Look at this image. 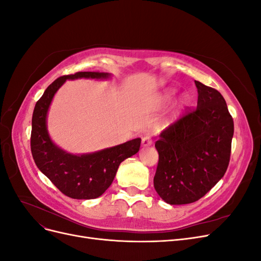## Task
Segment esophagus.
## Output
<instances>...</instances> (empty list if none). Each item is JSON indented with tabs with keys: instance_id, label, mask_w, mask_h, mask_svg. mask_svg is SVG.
Wrapping results in <instances>:
<instances>
[{
	"instance_id": "34e87169",
	"label": "esophagus",
	"mask_w": 261,
	"mask_h": 261,
	"mask_svg": "<svg viewBox=\"0 0 261 261\" xmlns=\"http://www.w3.org/2000/svg\"><path fill=\"white\" fill-rule=\"evenodd\" d=\"M141 144H143V147H149L152 145V139L150 138L149 136H146L143 138V140H141Z\"/></svg>"
}]
</instances>
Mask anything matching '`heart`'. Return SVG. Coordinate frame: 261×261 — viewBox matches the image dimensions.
<instances>
[{"label":"heart","instance_id":"heart-1","mask_svg":"<svg viewBox=\"0 0 261 261\" xmlns=\"http://www.w3.org/2000/svg\"><path fill=\"white\" fill-rule=\"evenodd\" d=\"M174 94H175V91H170L168 94H167V96H165V98H167V99H171L173 96H174ZM185 100V99H184Z\"/></svg>","mask_w":261,"mask_h":261}]
</instances>
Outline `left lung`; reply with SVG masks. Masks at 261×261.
Wrapping results in <instances>:
<instances>
[{"mask_svg":"<svg viewBox=\"0 0 261 261\" xmlns=\"http://www.w3.org/2000/svg\"><path fill=\"white\" fill-rule=\"evenodd\" d=\"M197 108L164 129L155 141V192L169 204L195 202L223 177L234 134L233 118L218 90L195 81Z\"/></svg>","mask_w":261,"mask_h":261,"instance_id":"8db88e82","label":"left lung"}]
</instances>
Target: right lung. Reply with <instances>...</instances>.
Masks as SVG:
<instances>
[{
	"instance_id": "1",
	"label": "right lung",
	"mask_w": 261,
	"mask_h": 261,
	"mask_svg": "<svg viewBox=\"0 0 261 261\" xmlns=\"http://www.w3.org/2000/svg\"><path fill=\"white\" fill-rule=\"evenodd\" d=\"M109 73L78 72L55 80L37 101L31 122V153L38 169L60 191L74 199H94L112 184L121 162L136 154L140 138L96 152L73 154L55 145L48 132L46 117L54 94L67 80H108Z\"/></svg>"
}]
</instances>
